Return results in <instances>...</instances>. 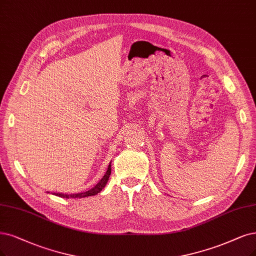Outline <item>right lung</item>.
Segmentation results:
<instances>
[{
	"label": "right lung",
	"mask_w": 256,
	"mask_h": 256,
	"mask_svg": "<svg viewBox=\"0 0 256 256\" xmlns=\"http://www.w3.org/2000/svg\"><path fill=\"white\" fill-rule=\"evenodd\" d=\"M110 164H108V168L106 170V173L104 174V176L102 177L101 180L94 186L90 190L86 191V192H82V193H78V194H63V193H54L56 196H59V197H63V198H82V197H88V196H94L98 193H100L102 191V188L106 186L110 175Z\"/></svg>",
	"instance_id": "add662e5"
}]
</instances>
